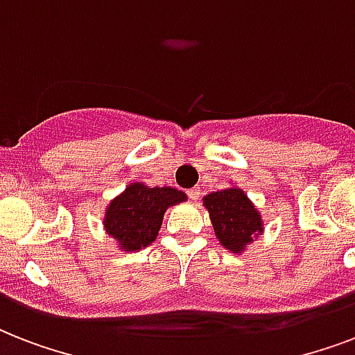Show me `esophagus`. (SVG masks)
Returning a JSON list of instances; mask_svg holds the SVG:
<instances>
[{"mask_svg": "<svg viewBox=\"0 0 355 355\" xmlns=\"http://www.w3.org/2000/svg\"><path fill=\"white\" fill-rule=\"evenodd\" d=\"M188 195H189V199H191L195 202V200H197L200 197V188H191L188 191Z\"/></svg>", "mask_w": 355, "mask_h": 355, "instance_id": "34e87169", "label": "esophagus"}]
</instances>
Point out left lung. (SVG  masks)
Segmentation results:
<instances>
[{"label": "left lung", "instance_id": "1", "mask_svg": "<svg viewBox=\"0 0 355 355\" xmlns=\"http://www.w3.org/2000/svg\"><path fill=\"white\" fill-rule=\"evenodd\" d=\"M217 241L225 250L243 254L254 239L263 236V217L241 188L230 184L221 191L202 197Z\"/></svg>", "mask_w": 355, "mask_h": 355}]
</instances>
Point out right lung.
I'll return each mask as SVG.
<instances>
[{"label": "right lung", "mask_w": 355, "mask_h": 355, "mask_svg": "<svg viewBox=\"0 0 355 355\" xmlns=\"http://www.w3.org/2000/svg\"><path fill=\"white\" fill-rule=\"evenodd\" d=\"M188 200V195L171 186L128 184L108 202L103 228L125 254L149 247L158 236L167 208Z\"/></svg>", "instance_id": "1"}]
</instances>
